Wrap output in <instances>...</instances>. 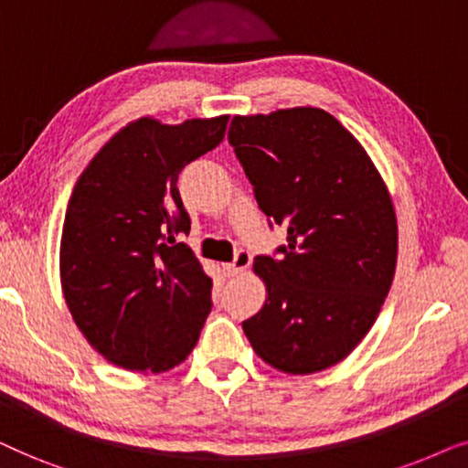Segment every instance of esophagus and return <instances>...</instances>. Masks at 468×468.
<instances>
[{"mask_svg":"<svg viewBox=\"0 0 468 468\" xmlns=\"http://www.w3.org/2000/svg\"><path fill=\"white\" fill-rule=\"evenodd\" d=\"M250 263H252L250 252H248V250H239L238 254H235V259L230 261V263H224V265H222V271L227 273L229 278L239 276L241 271H246L248 267H250Z\"/></svg>","mask_w":468,"mask_h":468,"instance_id":"obj_1","label":"esophagus"}]
</instances>
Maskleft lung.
<instances>
[{"instance_id": "obj_1", "label": "left lung", "mask_w": 468, "mask_h": 468, "mask_svg": "<svg viewBox=\"0 0 468 468\" xmlns=\"http://www.w3.org/2000/svg\"><path fill=\"white\" fill-rule=\"evenodd\" d=\"M229 143L261 211L286 229L280 259H254L267 299L241 323L246 338L289 375L332 368L370 332L394 280L398 224L388 186L323 109L238 115Z\"/></svg>"}]
</instances>
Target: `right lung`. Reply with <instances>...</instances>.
<instances>
[{
    "mask_svg": "<svg viewBox=\"0 0 468 468\" xmlns=\"http://www.w3.org/2000/svg\"><path fill=\"white\" fill-rule=\"evenodd\" d=\"M227 122H130L74 186L61 229V289L77 327L111 364L166 372L201 335L211 278L176 241L190 230L177 177L220 145Z\"/></svg>",
    "mask_w": 468,
    "mask_h": 468,
    "instance_id": "1",
    "label": "right lung"
}]
</instances>
